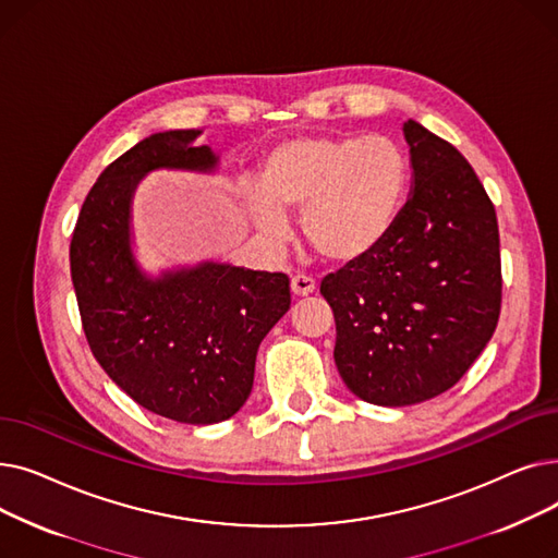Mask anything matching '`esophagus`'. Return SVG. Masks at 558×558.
Returning <instances> with one entry per match:
<instances>
[{
	"label": "esophagus",
	"instance_id": "34e87169",
	"mask_svg": "<svg viewBox=\"0 0 558 558\" xmlns=\"http://www.w3.org/2000/svg\"><path fill=\"white\" fill-rule=\"evenodd\" d=\"M316 291V280L305 276V274H296L291 278V294L294 296H310Z\"/></svg>",
	"mask_w": 558,
	"mask_h": 558
}]
</instances>
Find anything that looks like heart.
Instances as JSON below:
<instances>
[{
	"label": "heart",
	"mask_w": 558,
	"mask_h": 558,
	"mask_svg": "<svg viewBox=\"0 0 558 558\" xmlns=\"http://www.w3.org/2000/svg\"><path fill=\"white\" fill-rule=\"evenodd\" d=\"M407 179L402 146L387 135L294 137L262 160L246 210L271 242L284 240V215L303 213L307 246L326 262L348 264L391 232Z\"/></svg>",
	"instance_id": "obj_1"
}]
</instances>
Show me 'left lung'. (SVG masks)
Segmentation results:
<instances>
[{"mask_svg":"<svg viewBox=\"0 0 558 558\" xmlns=\"http://www.w3.org/2000/svg\"><path fill=\"white\" fill-rule=\"evenodd\" d=\"M414 190L368 255L320 282L335 364L357 398L404 407L454 387L490 341L502 307L493 201L454 146L404 124Z\"/></svg>","mask_w":558,"mask_h":558,"instance_id":"1","label":"left lung"}]
</instances>
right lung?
<instances>
[{
    "label": "right lung",
    "mask_w": 558,
    "mask_h": 558,
    "mask_svg": "<svg viewBox=\"0 0 558 558\" xmlns=\"http://www.w3.org/2000/svg\"><path fill=\"white\" fill-rule=\"evenodd\" d=\"M201 131L144 137L110 162L78 213L70 267L95 360L140 407L187 425L240 412L253 389L262 339L289 310L284 274L205 262L146 278L131 253V198L151 169L210 171Z\"/></svg>",
    "instance_id": "add662e5"
}]
</instances>
